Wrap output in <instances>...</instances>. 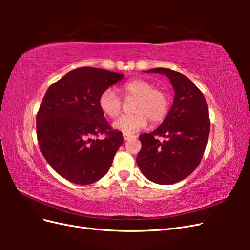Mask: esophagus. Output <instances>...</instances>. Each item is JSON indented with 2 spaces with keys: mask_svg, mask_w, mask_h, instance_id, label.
<instances>
[{
  "mask_svg": "<svg viewBox=\"0 0 250 250\" xmlns=\"http://www.w3.org/2000/svg\"><path fill=\"white\" fill-rule=\"evenodd\" d=\"M123 138H124V140L125 141H129V140H131V139H133V138H135L134 135H132V134H123Z\"/></svg>",
  "mask_w": 250,
  "mask_h": 250,
  "instance_id": "1",
  "label": "esophagus"
}]
</instances>
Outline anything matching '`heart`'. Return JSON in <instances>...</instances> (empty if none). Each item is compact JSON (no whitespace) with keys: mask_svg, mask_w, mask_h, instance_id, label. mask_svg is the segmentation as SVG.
<instances>
[{"mask_svg":"<svg viewBox=\"0 0 250 250\" xmlns=\"http://www.w3.org/2000/svg\"><path fill=\"white\" fill-rule=\"evenodd\" d=\"M123 92L126 98H135L131 110L133 113L119 118L112 124L113 129L125 134L137 132L147 125L148 120L152 124L161 123L169 110V97L161 88L145 79L135 78L127 81ZM99 108L105 116L116 118L122 110V102L111 88L103 90L98 99Z\"/></svg>","mask_w":250,"mask_h":250,"instance_id":"obj_1","label":"heart"}]
</instances>
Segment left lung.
I'll return each mask as SVG.
<instances>
[{"instance_id": "left-lung-1", "label": "left lung", "mask_w": 250, "mask_h": 250, "mask_svg": "<svg viewBox=\"0 0 250 250\" xmlns=\"http://www.w3.org/2000/svg\"><path fill=\"white\" fill-rule=\"evenodd\" d=\"M146 72L167 76L175 95L163 123L154 131L140 135L142 149L137 164L152 183L172 185L188 177L201 162L209 134L208 104L184 74L165 67Z\"/></svg>"}]
</instances>
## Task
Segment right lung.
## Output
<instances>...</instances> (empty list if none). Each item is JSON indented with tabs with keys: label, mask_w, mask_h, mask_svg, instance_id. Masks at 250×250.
Wrapping results in <instances>:
<instances>
[{
	"label": "right lung",
	"mask_w": 250,
	"mask_h": 250,
	"mask_svg": "<svg viewBox=\"0 0 250 250\" xmlns=\"http://www.w3.org/2000/svg\"><path fill=\"white\" fill-rule=\"evenodd\" d=\"M124 75L96 67H79L52 84L36 117V134L43 157L59 175L77 185L102 178L123 144L112 130L98 99ZM99 134H106L103 140Z\"/></svg>",
	"instance_id": "right-lung-1"
}]
</instances>
